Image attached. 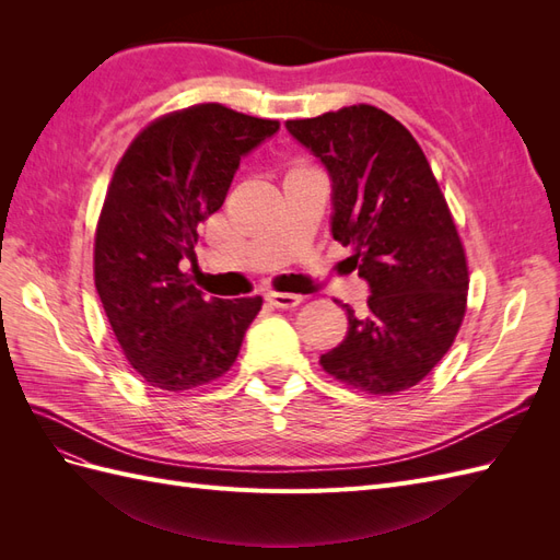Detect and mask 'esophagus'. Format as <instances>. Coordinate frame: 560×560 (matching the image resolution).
Listing matches in <instances>:
<instances>
[{
	"label": "esophagus",
	"instance_id": "1",
	"mask_svg": "<svg viewBox=\"0 0 560 560\" xmlns=\"http://www.w3.org/2000/svg\"><path fill=\"white\" fill-rule=\"evenodd\" d=\"M268 301L273 303L276 308H294L303 301L301 294H290V292H270Z\"/></svg>",
	"mask_w": 560,
	"mask_h": 560
}]
</instances>
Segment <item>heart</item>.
<instances>
[{"instance_id":"obj_1","label":"heart","mask_w":560,"mask_h":560,"mask_svg":"<svg viewBox=\"0 0 560 560\" xmlns=\"http://www.w3.org/2000/svg\"><path fill=\"white\" fill-rule=\"evenodd\" d=\"M296 167H306V165H296ZM292 171H294V167H292Z\"/></svg>"}]
</instances>
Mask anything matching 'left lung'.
<instances>
[{"label": "left lung", "instance_id": "1", "mask_svg": "<svg viewBox=\"0 0 560 560\" xmlns=\"http://www.w3.org/2000/svg\"><path fill=\"white\" fill-rule=\"evenodd\" d=\"M287 130L331 177V235L369 282L366 311L348 303V334L319 364L369 395H397L425 378L453 346L467 311L460 233L413 135L374 105H350Z\"/></svg>", "mask_w": 560, "mask_h": 560}]
</instances>
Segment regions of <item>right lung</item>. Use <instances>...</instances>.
<instances>
[{
	"mask_svg": "<svg viewBox=\"0 0 560 560\" xmlns=\"http://www.w3.org/2000/svg\"><path fill=\"white\" fill-rule=\"evenodd\" d=\"M273 118L202 103L154 118L116 163L93 247L95 290L126 360L151 387L186 393L238 358L261 296L210 299L198 273V224L224 206L241 156Z\"/></svg>",
	"mask_w": 560,
	"mask_h": 560,
	"instance_id": "1",
	"label": "right lung"
}]
</instances>
